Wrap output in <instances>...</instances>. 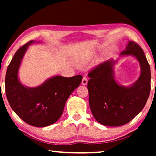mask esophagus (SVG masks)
<instances>
[{"label":"esophagus","mask_w":156,"mask_h":156,"mask_svg":"<svg viewBox=\"0 0 156 156\" xmlns=\"http://www.w3.org/2000/svg\"><path fill=\"white\" fill-rule=\"evenodd\" d=\"M87 81L88 80L86 76H83V80H82V84H83V85H86V84H87Z\"/></svg>","instance_id":"esophagus-1"}]
</instances>
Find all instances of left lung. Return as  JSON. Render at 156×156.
Returning a JSON list of instances; mask_svg holds the SVG:
<instances>
[{
    "instance_id": "obj_1",
    "label": "left lung",
    "mask_w": 156,
    "mask_h": 156,
    "mask_svg": "<svg viewBox=\"0 0 156 156\" xmlns=\"http://www.w3.org/2000/svg\"><path fill=\"white\" fill-rule=\"evenodd\" d=\"M120 55L134 56L140 64V76L131 87L120 86L113 79V60L100 63L88 73L89 106L95 119L105 126L130 122L143 109L151 91L150 66L139 44L129 41Z\"/></svg>"
}]
</instances>
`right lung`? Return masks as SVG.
Here are the masks:
<instances>
[{
	"label": "right lung",
	"mask_w": 156,
	"mask_h": 156,
	"mask_svg": "<svg viewBox=\"0 0 156 156\" xmlns=\"http://www.w3.org/2000/svg\"><path fill=\"white\" fill-rule=\"evenodd\" d=\"M32 43L31 41L20 47L12 58L5 76V94L12 109L24 122L44 127L59 119L66 101L81 83L83 76H56L37 87H25L18 80V72L28 46Z\"/></svg>",
	"instance_id": "1"
}]
</instances>
